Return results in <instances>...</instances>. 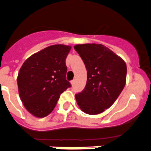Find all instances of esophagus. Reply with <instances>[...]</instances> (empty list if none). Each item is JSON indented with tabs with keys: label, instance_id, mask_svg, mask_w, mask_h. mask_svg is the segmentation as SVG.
<instances>
[{
	"label": "esophagus",
	"instance_id": "obj_1",
	"mask_svg": "<svg viewBox=\"0 0 151 151\" xmlns=\"http://www.w3.org/2000/svg\"><path fill=\"white\" fill-rule=\"evenodd\" d=\"M71 84H72V86H74L75 85V83H76V80L75 79H73V80H72L71 81Z\"/></svg>",
	"mask_w": 151,
	"mask_h": 151
}]
</instances>
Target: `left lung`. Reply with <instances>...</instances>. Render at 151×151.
Here are the masks:
<instances>
[{"instance_id":"1","label":"left lung","mask_w":151,"mask_h":151,"mask_svg":"<svg viewBox=\"0 0 151 151\" xmlns=\"http://www.w3.org/2000/svg\"><path fill=\"white\" fill-rule=\"evenodd\" d=\"M87 70L85 88L76 94L78 105L88 114H98L109 109L126 83L127 65L122 59L100 44L77 45Z\"/></svg>"}]
</instances>
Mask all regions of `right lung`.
<instances>
[{
	"label": "right lung",
	"mask_w": 151,
	"mask_h": 151,
	"mask_svg": "<svg viewBox=\"0 0 151 151\" xmlns=\"http://www.w3.org/2000/svg\"><path fill=\"white\" fill-rule=\"evenodd\" d=\"M71 47L49 46L30 56L22 65L17 83L25 108L37 117L52 111L60 96L71 84L66 80L65 60Z\"/></svg>",
	"instance_id": "add662e5"
}]
</instances>
